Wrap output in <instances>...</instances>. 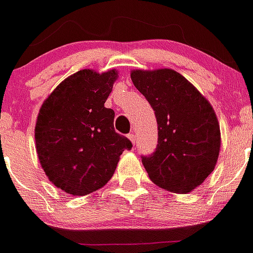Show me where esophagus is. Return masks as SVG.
Instances as JSON below:
<instances>
[{"label": "esophagus", "instance_id": "1", "mask_svg": "<svg viewBox=\"0 0 253 253\" xmlns=\"http://www.w3.org/2000/svg\"><path fill=\"white\" fill-rule=\"evenodd\" d=\"M128 139H130V140L132 141V144H133V145L136 144V135H135V133L131 132L130 135H128Z\"/></svg>", "mask_w": 253, "mask_h": 253}]
</instances>
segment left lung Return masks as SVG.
<instances>
[{
    "instance_id": "8db88e82",
    "label": "left lung",
    "mask_w": 253,
    "mask_h": 253,
    "mask_svg": "<svg viewBox=\"0 0 253 253\" xmlns=\"http://www.w3.org/2000/svg\"><path fill=\"white\" fill-rule=\"evenodd\" d=\"M133 85L155 110L159 141L141 156L153 183L187 194L214 170L221 147L215 113L208 100L179 73L170 69L131 73Z\"/></svg>"
}]
</instances>
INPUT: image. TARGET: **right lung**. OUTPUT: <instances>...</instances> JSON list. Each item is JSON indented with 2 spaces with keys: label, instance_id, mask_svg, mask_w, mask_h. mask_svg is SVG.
Returning a JSON list of instances; mask_svg holds the SVG:
<instances>
[{
  "label": "right lung",
  "instance_id": "1",
  "mask_svg": "<svg viewBox=\"0 0 253 253\" xmlns=\"http://www.w3.org/2000/svg\"><path fill=\"white\" fill-rule=\"evenodd\" d=\"M117 71L80 70L65 79L44 101L35 140L49 180L74 196L106 184L120 156L131 149L126 136L114 130V110L105 108Z\"/></svg>",
  "mask_w": 253,
  "mask_h": 253
}]
</instances>
